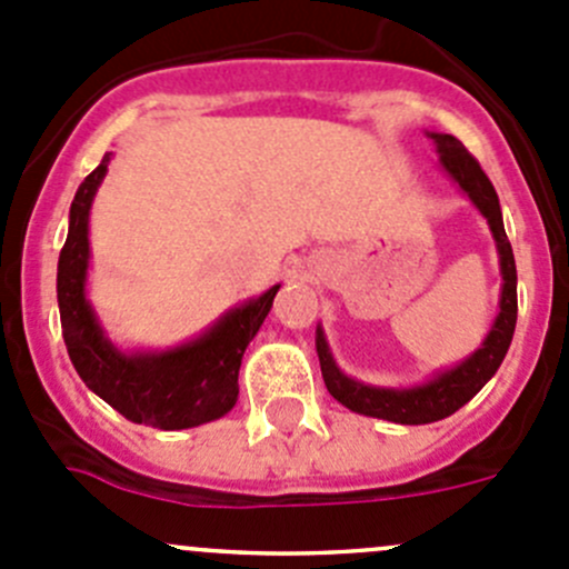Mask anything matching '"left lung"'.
Returning <instances> with one entry per match:
<instances>
[{
	"mask_svg": "<svg viewBox=\"0 0 569 569\" xmlns=\"http://www.w3.org/2000/svg\"><path fill=\"white\" fill-rule=\"evenodd\" d=\"M429 140L435 142L440 164L443 170L457 181V187L468 194L470 203L479 209L490 226L492 239H496L498 250V267H501V300H498V317L492 321L490 332L481 341L479 349L460 360L457 366L443 371H435L427 382L412 388H382L369 386V382L352 380L338 369L336 358H332L330 347H327L325 330L317 327V355L321 363V377L330 391L332 399L341 401L352 412L360 416L382 418V421L407 423V427H418V423H432L440 418H449L451 412L468 405L476 393L485 388L498 371L501 360L507 358V349L515 336V321H518V269H515L512 244H509L507 231H503V217L498 194L492 189L490 178L479 168L468 148L462 146L457 137L438 134V131H427Z\"/></svg>",
	"mask_w": 569,
	"mask_h": 569,
	"instance_id": "obj_1",
	"label": "left lung"
}]
</instances>
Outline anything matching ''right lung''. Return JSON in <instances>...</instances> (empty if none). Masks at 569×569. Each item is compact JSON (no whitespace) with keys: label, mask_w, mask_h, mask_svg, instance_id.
Returning <instances> with one entry per match:
<instances>
[{"label":"right lung","mask_w":569,"mask_h":569,"mask_svg":"<svg viewBox=\"0 0 569 569\" xmlns=\"http://www.w3.org/2000/svg\"><path fill=\"white\" fill-rule=\"evenodd\" d=\"M109 159L112 153H104L99 168L79 183L57 261V306L73 369L90 391L134 423L189 429L217 421L237 405L242 355L261 330L280 283L226 311L198 338L178 347L131 352L114 347L88 300L90 209Z\"/></svg>","instance_id":"1"}]
</instances>
